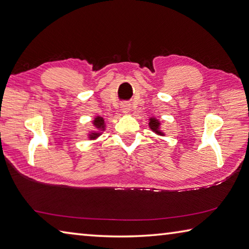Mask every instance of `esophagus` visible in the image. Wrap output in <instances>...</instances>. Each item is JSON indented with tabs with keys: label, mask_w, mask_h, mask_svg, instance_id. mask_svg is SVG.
Returning a JSON list of instances; mask_svg holds the SVG:
<instances>
[{
	"label": "esophagus",
	"mask_w": 249,
	"mask_h": 249,
	"mask_svg": "<svg viewBox=\"0 0 249 249\" xmlns=\"http://www.w3.org/2000/svg\"><path fill=\"white\" fill-rule=\"evenodd\" d=\"M121 110H123V112H124V114H129L131 110L130 103H124V104L121 105Z\"/></svg>",
	"instance_id": "34e87169"
}]
</instances>
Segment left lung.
<instances>
[{
    "mask_svg": "<svg viewBox=\"0 0 249 249\" xmlns=\"http://www.w3.org/2000/svg\"><path fill=\"white\" fill-rule=\"evenodd\" d=\"M149 128H151L152 131H154L155 133L158 135H163V133L160 131V123L156 119V118H149V123H148Z\"/></svg>",
    "mask_w": 249,
    "mask_h": 249,
    "instance_id": "1",
    "label": "left lung"
}]
</instances>
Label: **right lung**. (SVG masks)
Listing matches in <instances>:
<instances>
[{"label":"right lung","mask_w":249,"mask_h":249,"mask_svg":"<svg viewBox=\"0 0 249 249\" xmlns=\"http://www.w3.org/2000/svg\"><path fill=\"white\" fill-rule=\"evenodd\" d=\"M93 124H94V126L98 131H92V132H90V134H89V139L90 140H95L96 138L100 137L102 131L105 130V121L103 117L96 116L94 120H93Z\"/></svg>","instance_id":"add662e5"}]
</instances>
